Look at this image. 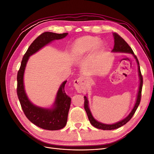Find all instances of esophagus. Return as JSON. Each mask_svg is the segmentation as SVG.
<instances>
[{
	"instance_id": "1",
	"label": "esophagus",
	"mask_w": 154,
	"mask_h": 154,
	"mask_svg": "<svg viewBox=\"0 0 154 154\" xmlns=\"http://www.w3.org/2000/svg\"><path fill=\"white\" fill-rule=\"evenodd\" d=\"M86 83L85 78L80 76L74 81V87L78 92H85L87 89Z\"/></svg>"
}]
</instances>
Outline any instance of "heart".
<instances>
[{
  "label": "heart",
  "instance_id": "heart-1",
  "mask_svg": "<svg viewBox=\"0 0 154 154\" xmlns=\"http://www.w3.org/2000/svg\"><path fill=\"white\" fill-rule=\"evenodd\" d=\"M96 46V49L102 48V43L97 37L86 36L78 39L73 45L72 58L75 60L80 58L86 53L90 52Z\"/></svg>",
  "mask_w": 154,
  "mask_h": 154
}]
</instances>
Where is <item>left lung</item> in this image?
I'll return each mask as SVG.
<instances>
[{"label": "left lung", "instance_id": "left-lung-1", "mask_svg": "<svg viewBox=\"0 0 154 154\" xmlns=\"http://www.w3.org/2000/svg\"><path fill=\"white\" fill-rule=\"evenodd\" d=\"M114 36V48L112 50V52H114V53H130L132 54L134 57L136 59L137 66H138V72H139V81H140V83H139V90H138V93H137V99L136 103H135V105L134 106L133 109L132 111L130 112V113L128 114L127 117H126L125 119H123L122 121H119V122L116 123L114 124H112V125H108V124H104L100 123L99 122H97V120H96L94 117H93L91 112L89 109V107H88V101L87 96H84V109L86 111L88 120H89L90 123L92 126H94V127L101 129L103 130H114L116 128H118L121 127H122L124 125H125L132 118V116H134V113L136 112V111L137 109V107L140 103L141 101V91H142V87H143V76L141 75V70H140V67H139V63L137 60V58L136 55L134 54L132 48L130 47L128 44L126 42L125 40L122 38L118 34L116 33V32H114L113 33Z\"/></svg>", "mask_w": 154, "mask_h": 154}]
</instances>
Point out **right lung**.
Here are the masks:
<instances>
[{"instance_id":"right-lung-1","label":"right lung","mask_w":154,"mask_h":154,"mask_svg":"<svg viewBox=\"0 0 154 154\" xmlns=\"http://www.w3.org/2000/svg\"><path fill=\"white\" fill-rule=\"evenodd\" d=\"M67 32L58 34L52 32H44L33 41L23 57L20 67L17 74V96L22 109L31 123L41 128L49 130H57L63 128L67 124L68 113L71 105V97L65 92L64 81L57 93L53 108L46 109L32 104L27 96L24 89V74L30 56L54 40L65 38Z\"/></svg>"}]
</instances>
